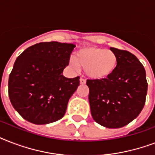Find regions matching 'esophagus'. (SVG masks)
<instances>
[{
  "label": "esophagus",
  "instance_id": "34e87169",
  "mask_svg": "<svg viewBox=\"0 0 155 155\" xmlns=\"http://www.w3.org/2000/svg\"><path fill=\"white\" fill-rule=\"evenodd\" d=\"M80 84H85V83H86V80H85L84 79H83V78H80Z\"/></svg>",
  "mask_w": 155,
  "mask_h": 155
}]
</instances>
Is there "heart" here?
I'll use <instances>...</instances> for the list:
<instances>
[{"label": "heart", "mask_w": 155, "mask_h": 155, "mask_svg": "<svg viewBox=\"0 0 155 155\" xmlns=\"http://www.w3.org/2000/svg\"><path fill=\"white\" fill-rule=\"evenodd\" d=\"M117 56L111 50L101 47H85L80 48L75 58L70 59L71 67L75 70L82 67L85 74L92 80H104L109 77L117 67Z\"/></svg>", "instance_id": "b5f03b06"}]
</instances>
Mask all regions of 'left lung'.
I'll list each match as a JSON object with an SVG mask.
<instances>
[{
	"mask_svg": "<svg viewBox=\"0 0 155 155\" xmlns=\"http://www.w3.org/2000/svg\"><path fill=\"white\" fill-rule=\"evenodd\" d=\"M118 58L109 77L87 80L92 118L102 126L117 129L128 125L142 112L148 84L146 71L138 58L127 51L110 47Z\"/></svg>",
	"mask_w": 155,
	"mask_h": 155,
	"instance_id": "1",
	"label": "left lung"
}]
</instances>
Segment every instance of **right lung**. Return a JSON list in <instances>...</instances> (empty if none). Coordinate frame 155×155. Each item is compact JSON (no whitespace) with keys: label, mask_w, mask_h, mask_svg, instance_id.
<instances>
[{"label":"right lung","mask_w":155,"mask_h":155,"mask_svg":"<svg viewBox=\"0 0 155 155\" xmlns=\"http://www.w3.org/2000/svg\"><path fill=\"white\" fill-rule=\"evenodd\" d=\"M75 47L72 43L40 42L17 58L8 78V97L25 120L46 125L64 116L68 101L80 85V76L63 75Z\"/></svg>","instance_id":"add662e5"}]
</instances>
